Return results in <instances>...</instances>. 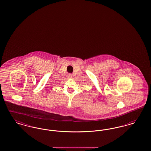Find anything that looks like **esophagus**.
<instances>
[{"mask_svg":"<svg viewBox=\"0 0 151 151\" xmlns=\"http://www.w3.org/2000/svg\"><path fill=\"white\" fill-rule=\"evenodd\" d=\"M68 78H71L72 77V75L71 74H69V75H68Z\"/></svg>","mask_w":151,"mask_h":151,"instance_id":"34e87169","label":"esophagus"}]
</instances>
